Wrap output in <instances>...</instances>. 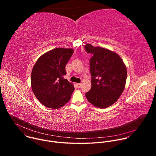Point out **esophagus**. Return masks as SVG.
<instances>
[{"instance_id":"esophagus-1","label":"esophagus","mask_w":156,"mask_h":156,"mask_svg":"<svg viewBox=\"0 0 156 156\" xmlns=\"http://www.w3.org/2000/svg\"><path fill=\"white\" fill-rule=\"evenodd\" d=\"M81 85H82V84L81 83H76V86H78V87H81Z\"/></svg>"}]
</instances>
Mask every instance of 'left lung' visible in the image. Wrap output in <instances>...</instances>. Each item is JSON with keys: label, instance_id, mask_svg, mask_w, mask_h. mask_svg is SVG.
Here are the masks:
<instances>
[{"label": "left lung", "instance_id": "8db88e82", "mask_svg": "<svg viewBox=\"0 0 156 156\" xmlns=\"http://www.w3.org/2000/svg\"><path fill=\"white\" fill-rule=\"evenodd\" d=\"M84 49L93 55L90 61L91 88L86 97L97 107H108L118 100L124 90L126 66L117 54L107 49L87 44Z\"/></svg>", "mask_w": 156, "mask_h": 156}]
</instances>
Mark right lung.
<instances>
[{
    "mask_svg": "<svg viewBox=\"0 0 156 156\" xmlns=\"http://www.w3.org/2000/svg\"><path fill=\"white\" fill-rule=\"evenodd\" d=\"M72 49L55 48L42 55L34 65L31 76L32 90L39 101L51 108L67 103L75 90L63 76L65 66L73 55Z\"/></svg>",
    "mask_w": 156,
    "mask_h": 156,
    "instance_id": "1",
    "label": "right lung"
}]
</instances>
